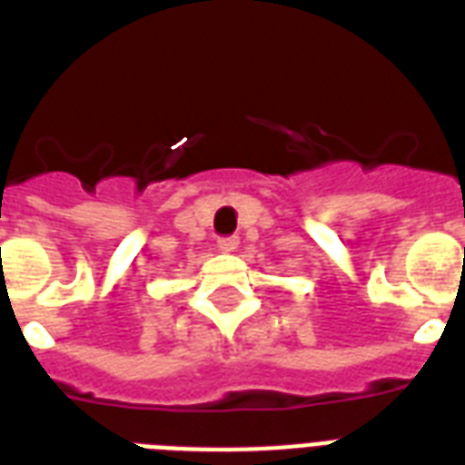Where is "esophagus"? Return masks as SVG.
Instances as JSON below:
<instances>
[{
    "label": "esophagus",
    "mask_w": 465,
    "mask_h": 465,
    "mask_svg": "<svg viewBox=\"0 0 465 465\" xmlns=\"http://www.w3.org/2000/svg\"><path fill=\"white\" fill-rule=\"evenodd\" d=\"M219 251H224V253H229V251H233V248L239 246V236H222V239L217 241Z\"/></svg>",
    "instance_id": "obj_1"
}]
</instances>
